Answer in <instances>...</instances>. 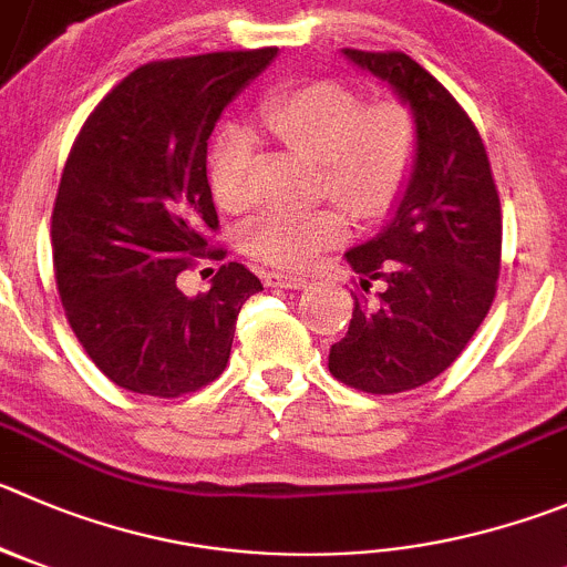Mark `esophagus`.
<instances>
[{"label": "esophagus", "instance_id": "esophagus-1", "mask_svg": "<svg viewBox=\"0 0 567 567\" xmlns=\"http://www.w3.org/2000/svg\"><path fill=\"white\" fill-rule=\"evenodd\" d=\"M266 285L268 288H282V290H301L308 285L305 277H296V274H282V271H271L266 274Z\"/></svg>", "mask_w": 567, "mask_h": 567}]
</instances>
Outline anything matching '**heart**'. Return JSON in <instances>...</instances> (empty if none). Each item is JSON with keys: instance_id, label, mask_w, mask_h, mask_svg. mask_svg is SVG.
<instances>
[{"instance_id": "obj_1", "label": "heart", "mask_w": 567, "mask_h": 567, "mask_svg": "<svg viewBox=\"0 0 567 567\" xmlns=\"http://www.w3.org/2000/svg\"><path fill=\"white\" fill-rule=\"evenodd\" d=\"M262 120L285 147L319 162V195L336 198L358 224H380L403 200L420 153V123L403 97L363 103L347 83L308 81L274 94ZM254 140L243 128L224 131L212 145L206 173L220 209L237 215L254 204ZM343 209L257 218L243 237L246 251L282 271L308 268L349 237Z\"/></svg>"}]
</instances>
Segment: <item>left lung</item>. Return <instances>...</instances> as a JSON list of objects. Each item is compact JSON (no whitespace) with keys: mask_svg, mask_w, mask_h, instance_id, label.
<instances>
[{"mask_svg":"<svg viewBox=\"0 0 567 567\" xmlns=\"http://www.w3.org/2000/svg\"><path fill=\"white\" fill-rule=\"evenodd\" d=\"M414 109L420 153L394 218L349 248L361 288L347 336L330 349V372L367 394L431 383L486 319L501 274V200L486 147L467 111L405 52L343 50Z\"/></svg>","mask_w":567,"mask_h":567,"instance_id":"8db88e82","label":"left lung"}]
</instances>
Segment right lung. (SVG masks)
Masks as SVG:
<instances>
[{"instance_id": "1", "label": "right lung", "mask_w": 567, "mask_h": 567, "mask_svg": "<svg viewBox=\"0 0 567 567\" xmlns=\"http://www.w3.org/2000/svg\"><path fill=\"white\" fill-rule=\"evenodd\" d=\"M277 47L153 61L116 83L69 151L52 209V262L72 332L120 389L182 396L229 363L243 301L262 282L226 262L206 293L178 290L198 259H224L206 140Z\"/></svg>"}]
</instances>
